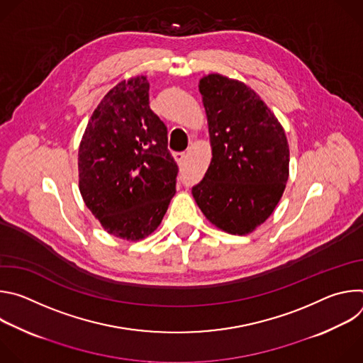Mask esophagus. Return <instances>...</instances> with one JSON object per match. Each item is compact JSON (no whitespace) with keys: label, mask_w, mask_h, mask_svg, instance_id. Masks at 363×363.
<instances>
[{"label":"esophagus","mask_w":363,"mask_h":363,"mask_svg":"<svg viewBox=\"0 0 363 363\" xmlns=\"http://www.w3.org/2000/svg\"><path fill=\"white\" fill-rule=\"evenodd\" d=\"M172 157H174V160H175L178 164H182V162L185 161V158H186V155H185L184 152H175V153L172 155Z\"/></svg>","instance_id":"34e87169"}]
</instances>
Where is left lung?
I'll use <instances>...</instances> for the list:
<instances>
[{
    "label": "left lung",
    "instance_id": "left-lung-1",
    "mask_svg": "<svg viewBox=\"0 0 363 363\" xmlns=\"http://www.w3.org/2000/svg\"><path fill=\"white\" fill-rule=\"evenodd\" d=\"M213 158L192 188L213 225L245 235L276 210L289 179L286 132L270 108L245 83L213 73L199 80Z\"/></svg>",
    "mask_w": 363,
    "mask_h": 363
}]
</instances>
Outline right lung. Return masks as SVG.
<instances>
[{
    "label": "right lung",
    "mask_w": 363,
    "mask_h": 363,
    "mask_svg": "<svg viewBox=\"0 0 363 363\" xmlns=\"http://www.w3.org/2000/svg\"><path fill=\"white\" fill-rule=\"evenodd\" d=\"M168 130L149 108V82H119L93 111L79 146V189L111 235L139 241L157 230L175 195Z\"/></svg>",
    "instance_id": "add662e5"
}]
</instances>
